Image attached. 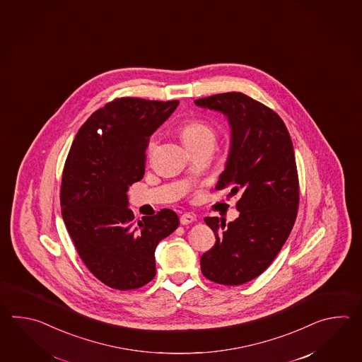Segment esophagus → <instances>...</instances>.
I'll use <instances>...</instances> for the list:
<instances>
[{
  "mask_svg": "<svg viewBox=\"0 0 362 362\" xmlns=\"http://www.w3.org/2000/svg\"><path fill=\"white\" fill-rule=\"evenodd\" d=\"M194 221H195V217L192 214H184L180 217L181 225H189V223H194Z\"/></svg>",
  "mask_w": 362,
  "mask_h": 362,
  "instance_id": "1",
  "label": "esophagus"
}]
</instances>
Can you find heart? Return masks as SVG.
<instances>
[{
	"label": "heart",
	"instance_id": "b5f03b06",
	"mask_svg": "<svg viewBox=\"0 0 362 362\" xmlns=\"http://www.w3.org/2000/svg\"><path fill=\"white\" fill-rule=\"evenodd\" d=\"M180 136L185 144V146L194 147L206 144V142H212L215 144L216 132L209 124L202 120H189L181 125L180 128ZM156 144V139L151 137L148 144H147V151H153V148Z\"/></svg>",
	"mask_w": 362,
	"mask_h": 362
}]
</instances>
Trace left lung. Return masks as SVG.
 <instances>
[{
  "label": "left lung",
  "mask_w": 362,
  "mask_h": 362,
  "mask_svg": "<svg viewBox=\"0 0 362 362\" xmlns=\"http://www.w3.org/2000/svg\"><path fill=\"white\" fill-rule=\"evenodd\" d=\"M194 103L228 117L230 151L216 189L239 194L238 218L228 225L217 217L204 218L216 243L202 255L200 268L216 284L243 285L269 267L293 230L299 207L293 141L278 114L243 93Z\"/></svg>",
  "instance_id": "8db88e82"
}]
</instances>
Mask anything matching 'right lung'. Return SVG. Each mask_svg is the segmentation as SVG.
Returning a JSON list of instances; mask_svg holds the SVG:
<instances>
[{"label": "right lung", "mask_w": 362, "mask_h": 362, "mask_svg": "<svg viewBox=\"0 0 362 362\" xmlns=\"http://www.w3.org/2000/svg\"><path fill=\"white\" fill-rule=\"evenodd\" d=\"M178 100L116 98L77 132L62 176V217L93 276L115 290H134L155 277V248L177 229L164 208L134 223L127 192L145 175L150 136Z\"/></svg>", "instance_id": "1"}]
</instances>
